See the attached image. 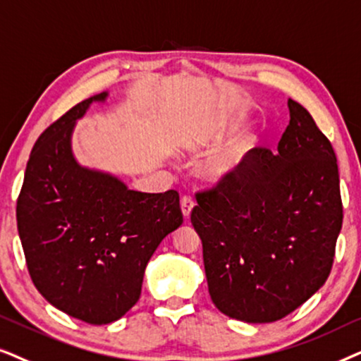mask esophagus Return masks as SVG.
Returning a JSON list of instances; mask_svg holds the SVG:
<instances>
[{"label":"esophagus","mask_w":361,"mask_h":361,"mask_svg":"<svg viewBox=\"0 0 361 361\" xmlns=\"http://www.w3.org/2000/svg\"><path fill=\"white\" fill-rule=\"evenodd\" d=\"M193 208H195L193 198H190V196H183V198H181V211H183L185 219L190 218V214H191V211H193Z\"/></svg>","instance_id":"obj_1"}]
</instances>
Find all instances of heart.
Segmentation results:
<instances>
[{"mask_svg":"<svg viewBox=\"0 0 361 361\" xmlns=\"http://www.w3.org/2000/svg\"><path fill=\"white\" fill-rule=\"evenodd\" d=\"M226 132V123L224 120H218L213 127L209 128L208 137L209 140H219ZM190 145H195V142H190ZM259 145V137L256 133H247V135L239 137L238 140L231 142L229 145L221 148L219 152H216L214 155H211L208 160L204 161V165L201 166V173L206 180L211 183H223L228 181L234 175H238V171L241 170L244 161L247 160V157L251 155L254 148Z\"/></svg>","mask_w":361,"mask_h":361,"instance_id":"obj_1","label":"heart"}]
</instances>
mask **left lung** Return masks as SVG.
<instances>
[{
  "mask_svg": "<svg viewBox=\"0 0 361 361\" xmlns=\"http://www.w3.org/2000/svg\"><path fill=\"white\" fill-rule=\"evenodd\" d=\"M277 153L254 148L238 175L196 193L191 224L203 243L214 305L269 324L309 300L329 277L343 208L334 147L289 99Z\"/></svg>",
  "mask_w": 361,
  "mask_h": 361,
  "instance_id": "1",
  "label": "left lung"
}]
</instances>
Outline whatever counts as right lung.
<instances>
[{
	"label": "right lung",
	"instance_id": "add662e5",
	"mask_svg": "<svg viewBox=\"0 0 361 361\" xmlns=\"http://www.w3.org/2000/svg\"><path fill=\"white\" fill-rule=\"evenodd\" d=\"M107 95L82 100L41 133L16 206L36 289L56 309L92 325L112 324L137 304L148 261L183 223L175 190H128L117 176L77 163L75 120Z\"/></svg>",
	"mask_w": 361,
	"mask_h": 361
}]
</instances>
